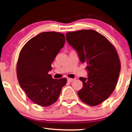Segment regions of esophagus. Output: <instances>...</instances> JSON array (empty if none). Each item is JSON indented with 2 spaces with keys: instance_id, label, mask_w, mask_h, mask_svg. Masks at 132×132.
<instances>
[{
  "instance_id": "esophagus-1",
  "label": "esophagus",
  "mask_w": 132,
  "mask_h": 132,
  "mask_svg": "<svg viewBox=\"0 0 132 132\" xmlns=\"http://www.w3.org/2000/svg\"><path fill=\"white\" fill-rule=\"evenodd\" d=\"M75 79H73V78H68V81H69V82H72L73 80H74Z\"/></svg>"
}]
</instances>
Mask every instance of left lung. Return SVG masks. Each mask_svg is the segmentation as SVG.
Returning <instances> with one entry per match:
<instances>
[{
    "label": "left lung",
    "instance_id": "1",
    "mask_svg": "<svg viewBox=\"0 0 132 132\" xmlns=\"http://www.w3.org/2000/svg\"><path fill=\"white\" fill-rule=\"evenodd\" d=\"M68 43L87 64L88 77H80L82 89L78 92L82 101L90 106L101 104L113 92L121 70V63L113 45L92 29L67 32Z\"/></svg>",
    "mask_w": 132,
    "mask_h": 132
}]
</instances>
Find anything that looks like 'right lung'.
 I'll return each mask as SVG.
<instances>
[{"label": "right lung", "mask_w": 132, "mask_h": 132, "mask_svg": "<svg viewBox=\"0 0 132 132\" xmlns=\"http://www.w3.org/2000/svg\"><path fill=\"white\" fill-rule=\"evenodd\" d=\"M65 37L57 32H44L23 46L17 63V76L21 88L31 101L47 107L58 100L67 79H54L49 71L51 63L64 46Z\"/></svg>", "instance_id": "right-lung-1"}]
</instances>
